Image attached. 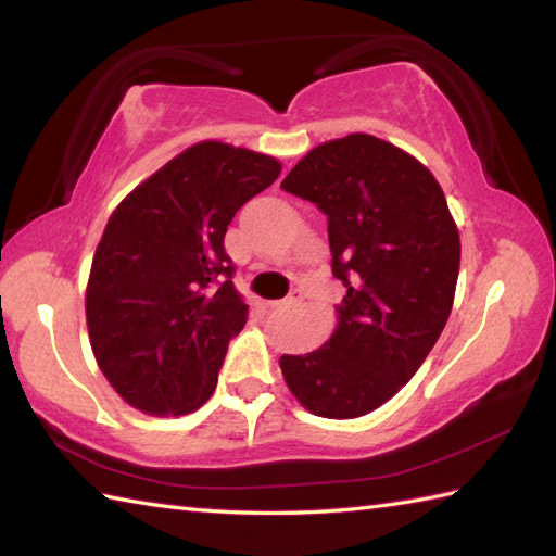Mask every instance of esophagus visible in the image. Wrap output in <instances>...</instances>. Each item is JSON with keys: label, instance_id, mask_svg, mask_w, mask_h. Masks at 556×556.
I'll return each mask as SVG.
<instances>
[{"label": "esophagus", "instance_id": "esophagus-1", "mask_svg": "<svg viewBox=\"0 0 556 556\" xmlns=\"http://www.w3.org/2000/svg\"><path fill=\"white\" fill-rule=\"evenodd\" d=\"M301 301H303V291L296 289V291H291L285 301L271 303V308H275V311H289V308H296Z\"/></svg>", "mask_w": 556, "mask_h": 556}]
</instances>
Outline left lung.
Returning a JSON list of instances; mask_svg holds the SVG:
<instances>
[{
	"label": "left lung",
	"instance_id": "obj_1",
	"mask_svg": "<svg viewBox=\"0 0 556 556\" xmlns=\"http://www.w3.org/2000/svg\"><path fill=\"white\" fill-rule=\"evenodd\" d=\"M281 188L327 215L332 275L346 287L334 334L305 356H281V375L315 416H365L442 334L460 263L456 222L432 172L368 134L313 148Z\"/></svg>",
	"mask_w": 556,
	"mask_h": 556
}]
</instances>
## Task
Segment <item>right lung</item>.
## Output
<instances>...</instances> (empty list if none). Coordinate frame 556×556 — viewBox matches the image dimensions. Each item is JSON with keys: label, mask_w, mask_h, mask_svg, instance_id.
Returning <instances> with one entry per match:
<instances>
[{"label": "right lung", "mask_w": 556, "mask_h": 556, "mask_svg": "<svg viewBox=\"0 0 556 556\" xmlns=\"http://www.w3.org/2000/svg\"><path fill=\"white\" fill-rule=\"evenodd\" d=\"M279 160L203 140L128 193L104 227L86 287L102 375L148 416H186L212 396L229 339L245 325L224 233Z\"/></svg>", "instance_id": "right-lung-1"}]
</instances>
